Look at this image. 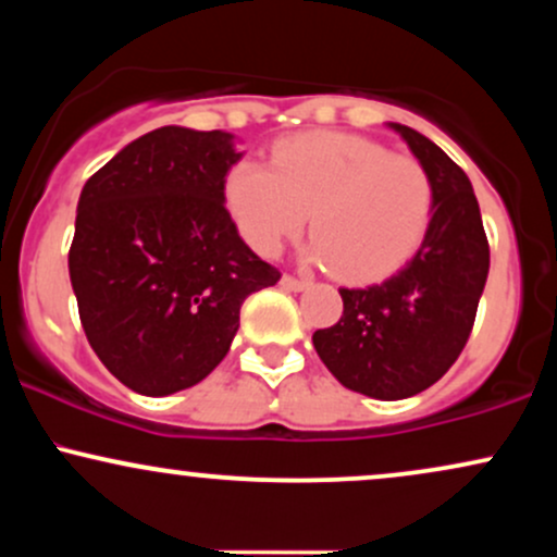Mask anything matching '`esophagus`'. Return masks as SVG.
<instances>
[{
    "instance_id": "1",
    "label": "esophagus",
    "mask_w": 557,
    "mask_h": 557,
    "mask_svg": "<svg viewBox=\"0 0 557 557\" xmlns=\"http://www.w3.org/2000/svg\"><path fill=\"white\" fill-rule=\"evenodd\" d=\"M280 285H283L285 290L298 293V290H306V287H309L311 283H309V280H300V277H296V274H283V280H280Z\"/></svg>"
}]
</instances>
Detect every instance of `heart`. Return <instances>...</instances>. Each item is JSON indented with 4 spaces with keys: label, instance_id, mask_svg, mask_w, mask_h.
<instances>
[{
    "label": "heart",
    "instance_id": "obj_1",
    "mask_svg": "<svg viewBox=\"0 0 557 557\" xmlns=\"http://www.w3.org/2000/svg\"><path fill=\"white\" fill-rule=\"evenodd\" d=\"M434 198L417 157L332 131L277 140L270 168L238 159L222 177L230 220L259 257H277L309 214L311 259L356 283L387 277L417 253Z\"/></svg>",
    "mask_w": 557,
    "mask_h": 557
}]
</instances>
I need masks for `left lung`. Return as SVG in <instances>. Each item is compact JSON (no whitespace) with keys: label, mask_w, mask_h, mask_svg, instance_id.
Instances as JSON below:
<instances>
[{"label":"left lung","mask_w":557,"mask_h":557,"mask_svg":"<svg viewBox=\"0 0 557 557\" xmlns=\"http://www.w3.org/2000/svg\"><path fill=\"white\" fill-rule=\"evenodd\" d=\"M434 177L432 225L385 283L341 287L343 317L314 348L343 387L380 400L421 393L461 356L490 272V243L466 172L413 127L393 123Z\"/></svg>","instance_id":"8db88e82"}]
</instances>
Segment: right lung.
<instances>
[{"instance_id": "add662e5", "label": "right lung", "mask_w": 557, "mask_h": 557, "mask_svg": "<svg viewBox=\"0 0 557 557\" xmlns=\"http://www.w3.org/2000/svg\"><path fill=\"white\" fill-rule=\"evenodd\" d=\"M233 136L164 125L81 190L70 283L94 354L125 387L172 395L227 356L251 293L280 280L230 220Z\"/></svg>"}]
</instances>
